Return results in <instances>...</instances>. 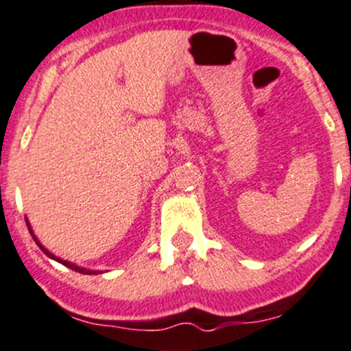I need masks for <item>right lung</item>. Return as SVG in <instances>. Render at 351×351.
<instances>
[{
	"instance_id": "1",
	"label": "right lung",
	"mask_w": 351,
	"mask_h": 351,
	"mask_svg": "<svg viewBox=\"0 0 351 351\" xmlns=\"http://www.w3.org/2000/svg\"><path fill=\"white\" fill-rule=\"evenodd\" d=\"M26 226H28V229H29V232H32V236H33V239H35V243L38 244L40 246V250L45 252V254L48 256V258H51V259H55V261H58V263H62L63 266H66V267H70V269H73V271H77V273H82V274H97V273H100V271H93V269H86V267H82V266H77V265H73V263H70V261H65V259H62V258H58V256H55V254H51L50 251L47 250V247L43 246V244L40 243L38 241V237H36L35 234H33V229H32V226H29V222H28V219H26Z\"/></svg>"
}]
</instances>
